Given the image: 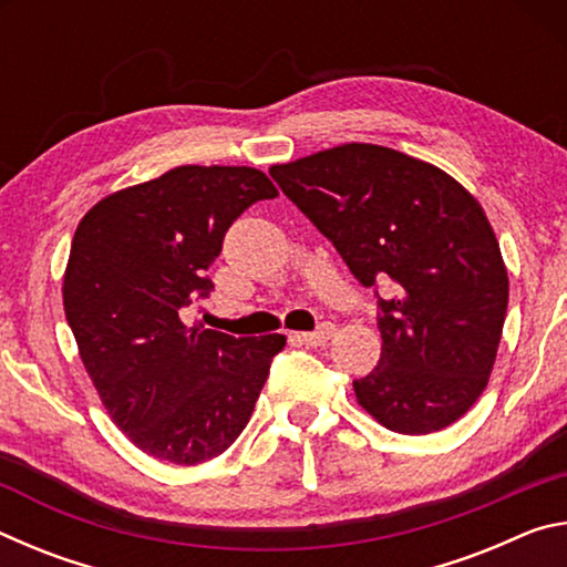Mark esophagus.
<instances>
[{
    "label": "esophagus",
    "mask_w": 567,
    "mask_h": 567,
    "mask_svg": "<svg viewBox=\"0 0 567 567\" xmlns=\"http://www.w3.org/2000/svg\"><path fill=\"white\" fill-rule=\"evenodd\" d=\"M334 334V324H330V322H322L318 330H312V332H297L295 334V340L297 342H302V344H307V348H318V344H324L328 342L330 338Z\"/></svg>",
    "instance_id": "34e87169"
}]
</instances>
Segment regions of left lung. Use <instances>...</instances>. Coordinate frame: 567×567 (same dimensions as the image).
<instances>
[{
	"mask_svg": "<svg viewBox=\"0 0 567 567\" xmlns=\"http://www.w3.org/2000/svg\"><path fill=\"white\" fill-rule=\"evenodd\" d=\"M378 300L382 352L354 380L360 405L392 433L453 425L491 380L507 312V270L485 209L430 162L350 142L270 167Z\"/></svg>",
	"mask_w": 567,
	"mask_h": 567,
	"instance_id": "left-lung-1",
	"label": "left lung"
}]
</instances>
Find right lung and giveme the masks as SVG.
Instances as JSON below:
<instances>
[{"label":"right lung","mask_w":567,"mask_h":567,"mask_svg":"<svg viewBox=\"0 0 567 567\" xmlns=\"http://www.w3.org/2000/svg\"><path fill=\"white\" fill-rule=\"evenodd\" d=\"M277 187L255 167L182 165L112 192L80 219L64 315L110 417L142 453L175 465L235 443L285 334L233 338L187 324L229 225Z\"/></svg>","instance_id":"right-lung-1"}]
</instances>
